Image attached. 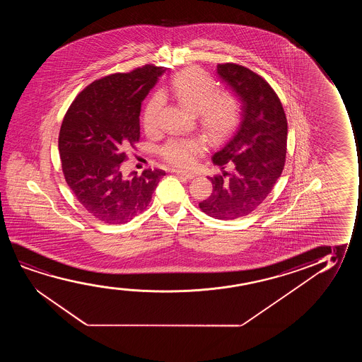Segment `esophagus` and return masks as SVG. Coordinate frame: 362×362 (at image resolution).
<instances>
[{"label": "esophagus", "instance_id": "obj_1", "mask_svg": "<svg viewBox=\"0 0 362 362\" xmlns=\"http://www.w3.org/2000/svg\"><path fill=\"white\" fill-rule=\"evenodd\" d=\"M172 173L180 175V177H184L185 179H193L194 177H195V174L184 172V170H180V169H172Z\"/></svg>", "mask_w": 362, "mask_h": 362}]
</instances>
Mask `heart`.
<instances>
[{
	"label": "heart",
	"mask_w": 362,
	"mask_h": 362,
	"mask_svg": "<svg viewBox=\"0 0 362 362\" xmlns=\"http://www.w3.org/2000/svg\"><path fill=\"white\" fill-rule=\"evenodd\" d=\"M170 89L184 107L197 114L200 127L213 141L228 136L240 121L243 111L240 96L231 90H218L215 80L200 68L190 66L177 73L170 81ZM164 104L165 98L160 91L148 100L142 115L147 134L158 131ZM204 151L205 144L199 137L170 139L159 148V154L168 163L189 168Z\"/></svg>",
	"instance_id": "1"
}]
</instances>
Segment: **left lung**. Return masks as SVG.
Segmentation results:
<instances>
[{
	"instance_id": "left-lung-1",
	"label": "left lung",
	"mask_w": 362,
	"mask_h": 362,
	"mask_svg": "<svg viewBox=\"0 0 362 362\" xmlns=\"http://www.w3.org/2000/svg\"><path fill=\"white\" fill-rule=\"evenodd\" d=\"M218 74L241 99V122L213 156L223 173L209 178L213 193L199 208L211 218L235 220L259 206L281 177L287 153V119L278 95L262 76L235 63L218 64ZM228 163L233 168L230 173L224 170Z\"/></svg>"
}]
</instances>
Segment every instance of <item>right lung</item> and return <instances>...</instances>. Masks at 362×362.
I'll list each match as a JSON object with an SVG mask.
<instances>
[{
    "label": "right lung",
    "instance_id": "right-lung-1",
    "mask_svg": "<svg viewBox=\"0 0 362 362\" xmlns=\"http://www.w3.org/2000/svg\"><path fill=\"white\" fill-rule=\"evenodd\" d=\"M163 66L146 64L129 73L95 80L80 93L60 127L59 153L65 182L88 213L105 223H124L144 211L165 175L144 169L126 178V149L139 141L141 104Z\"/></svg>",
    "mask_w": 362,
    "mask_h": 362
}]
</instances>
